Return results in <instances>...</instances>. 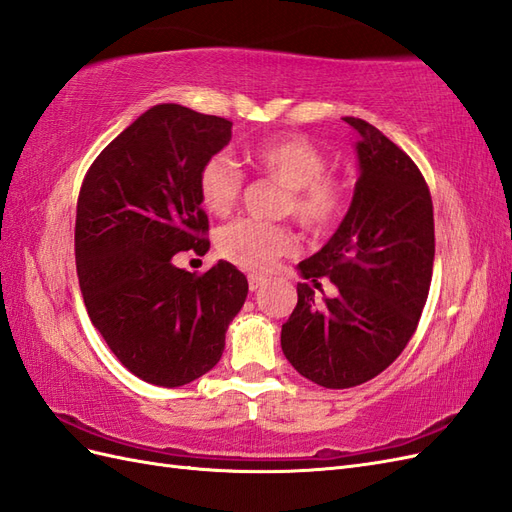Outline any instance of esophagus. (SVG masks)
Returning a JSON list of instances; mask_svg holds the SVG:
<instances>
[{
    "label": "esophagus",
    "mask_w": 512,
    "mask_h": 512,
    "mask_svg": "<svg viewBox=\"0 0 512 512\" xmlns=\"http://www.w3.org/2000/svg\"><path fill=\"white\" fill-rule=\"evenodd\" d=\"M266 283V276H259V274H248V289L257 291L261 285Z\"/></svg>",
    "instance_id": "34e87169"
}]
</instances>
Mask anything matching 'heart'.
<instances>
[{
    "label": "heart",
    "mask_w": 512,
    "mask_h": 512,
    "mask_svg": "<svg viewBox=\"0 0 512 512\" xmlns=\"http://www.w3.org/2000/svg\"><path fill=\"white\" fill-rule=\"evenodd\" d=\"M251 167L283 186L281 216L296 221L315 236L337 227L349 208V188L339 175L328 173V156L300 133H283L259 141L246 150ZM246 178L225 154H214L197 173V195L212 216H229L244 193ZM218 253L244 270H268L276 259L296 251V233L287 223H261L253 218L231 223L218 231Z\"/></svg>",
    "instance_id": "b5f03b06"
}]
</instances>
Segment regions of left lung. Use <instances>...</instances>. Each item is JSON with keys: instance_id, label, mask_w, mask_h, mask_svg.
I'll return each mask as SVG.
<instances>
[{"instance_id": "8db88e82", "label": "left lung", "mask_w": 512, "mask_h": 512, "mask_svg": "<svg viewBox=\"0 0 512 512\" xmlns=\"http://www.w3.org/2000/svg\"><path fill=\"white\" fill-rule=\"evenodd\" d=\"M360 178L341 227L298 266L337 298L315 304L298 283V304L283 324L281 347L300 375L324 388H352L388 369L418 328L435 257L433 201L425 175L397 143L360 118Z\"/></svg>"}]
</instances>
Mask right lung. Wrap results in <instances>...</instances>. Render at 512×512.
Returning <instances> with one entry per match:
<instances>
[{
    "label": "right lung",
    "mask_w": 512,
    "mask_h": 512,
    "mask_svg": "<svg viewBox=\"0 0 512 512\" xmlns=\"http://www.w3.org/2000/svg\"><path fill=\"white\" fill-rule=\"evenodd\" d=\"M229 139L225 118L156 105L83 178L75 257L85 309L143 382L175 388L208 373L246 300V276L229 261L203 274L173 266L182 251L210 248L197 173Z\"/></svg>",
    "instance_id": "add662e5"
}]
</instances>
